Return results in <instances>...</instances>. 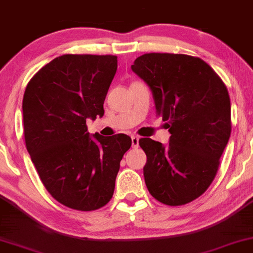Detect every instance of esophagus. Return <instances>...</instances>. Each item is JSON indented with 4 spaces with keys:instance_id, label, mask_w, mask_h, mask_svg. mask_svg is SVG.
Wrapping results in <instances>:
<instances>
[{
    "instance_id": "esophagus-1",
    "label": "esophagus",
    "mask_w": 253,
    "mask_h": 253,
    "mask_svg": "<svg viewBox=\"0 0 253 253\" xmlns=\"http://www.w3.org/2000/svg\"><path fill=\"white\" fill-rule=\"evenodd\" d=\"M132 147L133 148L139 147V137L137 136H132Z\"/></svg>"
}]
</instances>
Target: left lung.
I'll return each instance as SVG.
<instances>
[{"label": "left lung", "instance_id": "left-lung-1", "mask_svg": "<svg viewBox=\"0 0 253 253\" xmlns=\"http://www.w3.org/2000/svg\"><path fill=\"white\" fill-rule=\"evenodd\" d=\"M132 70L150 87L156 114L171 134L168 146L139 141L148 191L169 206L191 203L214 180L230 137L227 86L204 60L186 54H143Z\"/></svg>", "mask_w": 253, "mask_h": 253}]
</instances>
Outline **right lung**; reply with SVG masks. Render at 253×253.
I'll return each mask as SVG.
<instances>
[{
    "label": "right lung",
    "mask_w": 253,
    "mask_h": 253,
    "mask_svg": "<svg viewBox=\"0 0 253 253\" xmlns=\"http://www.w3.org/2000/svg\"><path fill=\"white\" fill-rule=\"evenodd\" d=\"M117 68L116 55L65 54L26 85V149L48 193L73 210L96 211L109 203L120 161L132 146L126 134L92 138L86 127V119L104 116Z\"/></svg>",
    "instance_id": "right-lung-1"
}]
</instances>
